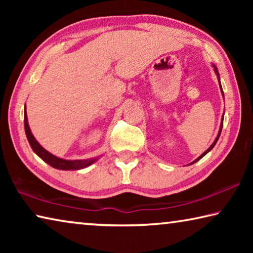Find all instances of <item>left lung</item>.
<instances>
[{"label": "left lung", "mask_w": 253, "mask_h": 253, "mask_svg": "<svg viewBox=\"0 0 253 253\" xmlns=\"http://www.w3.org/2000/svg\"><path fill=\"white\" fill-rule=\"evenodd\" d=\"M214 70H215V74L217 75V76H219V72H217V69H216V67L215 66H214ZM219 83H220V79H219ZM220 87H221V84H220ZM221 91H222V87H221ZM222 95H223V91H222ZM224 96V95H223ZM222 126H223V117H222V123H221V126H220V130H219V134H217V136H216V138H215V140H214V142H213V144L211 145V146H210L208 149H207V151H205L203 154H202V155H201V156H199L198 158H196V160L194 161V162H192L191 163V164H193V163H196V162H198V161H200L201 160V158H202L204 155H207V154L210 152V151H211V149L214 147V146H215V144H216V142H217V139H219V137H220V135H221V130H222Z\"/></svg>", "instance_id": "obj_1"}]
</instances>
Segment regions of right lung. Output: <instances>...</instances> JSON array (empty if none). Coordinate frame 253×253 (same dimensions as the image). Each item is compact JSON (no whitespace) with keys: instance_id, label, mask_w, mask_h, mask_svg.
Instances as JSON below:
<instances>
[{"instance_id":"1","label":"right lung","mask_w":253,"mask_h":253,"mask_svg":"<svg viewBox=\"0 0 253 253\" xmlns=\"http://www.w3.org/2000/svg\"><path fill=\"white\" fill-rule=\"evenodd\" d=\"M24 129H25V135H27V138L30 143V146L32 147L33 152L36 153L41 160H43L46 164H49L54 169H63V170L80 169L87 168V166L91 165L92 163H95L97 161V158H95V160H75V161L62 160V158H59L57 156L52 155V154L49 153L48 151H45V149L37 142V139L34 138L31 130H30L27 111L25 110H24Z\"/></svg>"}]
</instances>
